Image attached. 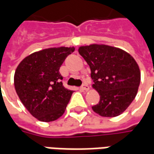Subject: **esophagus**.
<instances>
[{"mask_svg": "<svg viewBox=\"0 0 154 154\" xmlns=\"http://www.w3.org/2000/svg\"><path fill=\"white\" fill-rule=\"evenodd\" d=\"M81 88H82V89L83 91H88L89 90V86H88L87 84L85 83V84H83L82 86V87H81Z\"/></svg>", "mask_w": 154, "mask_h": 154, "instance_id": "obj_1", "label": "esophagus"}]
</instances>
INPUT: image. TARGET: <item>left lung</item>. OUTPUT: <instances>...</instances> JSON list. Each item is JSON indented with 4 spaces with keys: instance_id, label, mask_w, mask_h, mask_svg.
Returning a JSON list of instances; mask_svg holds the SVG:
<instances>
[{
    "instance_id": "1",
    "label": "left lung",
    "mask_w": 154,
    "mask_h": 154,
    "mask_svg": "<svg viewBox=\"0 0 154 154\" xmlns=\"http://www.w3.org/2000/svg\"><path fill=\"white\" fill-rule=\"evenodd\" d=\"M78 52L89 65L92 87L100 95V101L92 110L103 117L122 114L135 98L140 83V70L134 58L105 44L82 46Z\"/></svg>"
}]
</instances>
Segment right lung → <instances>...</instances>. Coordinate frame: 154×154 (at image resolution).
Segmentation results:
<instances>
[{
    "instance_id": "add662e5",
    "label": "right lung",
    "mask_w": 154,
    "mask_h": 154,
    "mask_svg": "<svg viewBox=\"0 0 154 154\" xmlns=\"http://www.w3.org/2000/svg\"><path fill=\"white\" fill-rule=\"evenodd\" d=\"M75 48H49L25 57L16 68L14 84L29 112L43 122L63 115L73 91L63 85L61 65Z\"/></svg>"
}]
</instances>
